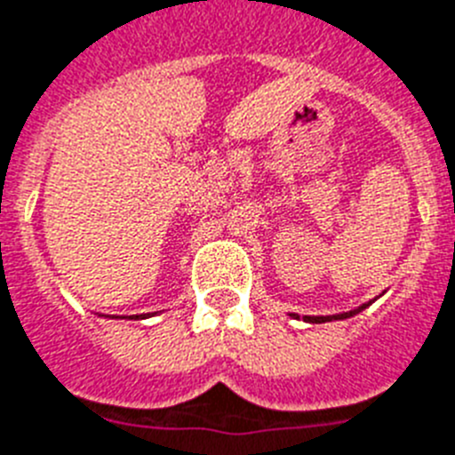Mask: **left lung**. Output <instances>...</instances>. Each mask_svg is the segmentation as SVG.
Instances as JSON below:
<instances>
[{
  "label": "left lung",
  "mask_w": 455,
  "mask_h": 455,
  "mask_svg": "<svg viewBox=\"0 0 455 455\" xmlns=\"http://www.w3.org/2000/svg\"><path fill=\"white\" fill-rule=\"evenodd\" d=\"M362 309H366V304L364 307H359V309H355V311H346V314H337V315H304V321L307 323H327V321H343V318H350V315H355V314H359V311ZM293 315V318H299L298 314H291Z\"/></svg>",
  "instance_id": "obj_1"
}]
</instances>
